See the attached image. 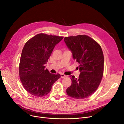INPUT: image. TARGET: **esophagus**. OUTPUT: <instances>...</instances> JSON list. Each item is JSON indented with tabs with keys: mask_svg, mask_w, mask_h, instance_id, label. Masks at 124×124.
I'll use <instances>...</instances> for the list:
<instances>
[{
	"mask_svg": "<svg viewBox=\"0 0 124 124\" xmlns=\"http://www.w3.org/2000/svg\"><path fill=\"white\" fill-rule=\"evenodd\" d=\"M61 77L62 78H65L66 77V75H65V74H61Z\"/></svg>",
	"mask_w": 124,
	"mask_h": 124,
	"instance_id": "34e87169",
	"label": "esophagus"
}]
</instances>
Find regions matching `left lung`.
I'll return each mask as SVG.
<instances>
[{"label":"left lung","instance_id":"obj_1","mask_svg":"<svg viewBox=\"0 0 124 124\" xmlns=\"http://www.w3.org/2000/svg\"><path fill=\"white\" fill-rule=\"evenodd\" d=\"M64 41L73 58L80 64V72L78 78L70 76L72 83L67 89V95L78 99L88 98L98 88L103 77L102 50L96 41L86 35L65 37Z\"/></svg>","mask_w":124,"mask_h":124}]
</instances>
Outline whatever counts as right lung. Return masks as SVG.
Instances as JSON below:
<instances>
[{"mask_svg":"<svg viewBox=\"0 0 124 124\" xmlns=\"http://www.w3.org/2000/svg\"><path fill=\"white\" fill-rule=\"evenodd\" d=\"M63 37L39 33L29 39L22 50L19 65L20 80L24 88L35 96L49 93L53 84L61 77L46 69L48 58Z\"/></svg>","mask_w":124,"mask_h":124,"instance_id":"right-lung-1","label":"right lung"}]
</instances>
